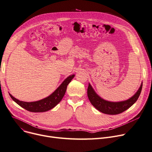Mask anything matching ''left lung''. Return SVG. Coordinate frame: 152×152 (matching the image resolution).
<instances>
[{"label": "left lung", "instance_id": "1", "mask_svg": "<svg viewBox=\"0 0 152 152\" xmlns=\"http://www.w3.org/2000/svg\"><path fill=\"white\" fill-rule=\"evenodd\" d=\"M142 88V83L138 91L132 97L126 100L121 102H110L100 97L95 92L93 87L89 83L87 88V96L91 104L100 112L107 115H118L130 108L136 102L140 94Z\"/></svg>", "mask_w": 152, "mask_h": 152}]
</instances>
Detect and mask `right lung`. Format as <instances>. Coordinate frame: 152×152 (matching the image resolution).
<instances>
[{
	"label": "right lung",
	"mask_w": 152,
	"mask_h": 152,
	"mask_svg": "<svg viewBox=\"0 0 152 152\" xmlns=\"http://www.w3.org/2000/svg\"><path fill=\"white\" fill-rule=\"evenodd\" d=\"M75 76V75H71L67 77L58 88L52 94H51L49 96L38 101L31 102H23L15 98L10 93L9 95L12 100L17 103L18 105L25 110L31 111V112H45V111H47L53 108L60 102L65 94L67 86L73 79Z\"/></svg>",
	"instance_id": "1"
}]
</instances>
